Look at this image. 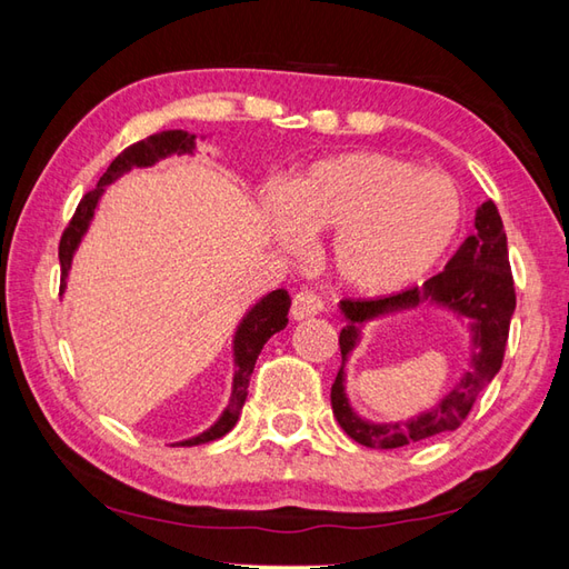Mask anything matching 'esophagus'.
<instances>
[{
	"instance_id": "34e87169",
	"label": "esophagus",
	"mask_w": 569,
	"mask_h": 569,
	"mask_svg": "<svg viewBox=\"0 0 569 569\" xmlns=\"http://www.w3.org/2000/svg\"><path fill=\"white\" fill-rule=\"evenodd\" d=\"M322 310H325V300H322L318 293L300 291V293H296V298H293L291 318H293V320H306V318H312V316H320Z\"/></svg>"
}]
</instances>
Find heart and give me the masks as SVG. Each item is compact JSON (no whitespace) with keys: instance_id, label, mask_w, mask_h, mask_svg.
Instances as JSON below:
<instances>
[{"instance_id":"1","label":"heart","mask_w":569,"mask_h":569,"mask_svg":"<svg viewBox=\"0 0 569 569\" xmlns=\"http://www.w3.org/2000/svg\"><path fill=\"white\" fill-rule=\"evenodd\" d=\"M276 234L303 247L308 234L337 232L332 259L359 293H393L438 263L462 224L450 178L386 153L332 156L308 168L293 196L278 198Z\"/></svg>"}]
</instances>
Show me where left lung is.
Listing matches in <instances>:
<instances>
[{
	"label": "left lung",
	"mask_w": 569,
	"mask_h": 569,
	"mask_svg": "<svg viewBox=\"0 0 569 569\" xmlns=\"http://www.w3.org/2000/svg\"><path fill=\"white\" fill-rule=\"evenodd\" d=\"M422 302H432L452 309L458 317H467L472 330V369L460 380L441 403L410 421L371 423L353 413L343 391V361L358 343L360 325L373 317L412 309ZM340 310L347 325L340 332L342 367L332 383V413L342 430L359 445L393 450V447L428 440L432 435L450 432L462 426L477 396L497 377L503 361V349L509 342L511 316L516 310L513 276L509 263V247L497 204L481 202L475 217V234H469L455 257L447 261L445 271L428 278L422 286L408 291L365 298L340 300Z\"/></svg>",
	"instance_id": "1"
}]
</instances>
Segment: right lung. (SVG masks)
I'll use <instances>...</instances> for the list:
<instances>
[{
  "label": "right lung",
  "instance_id": "add662e5",
  "mask_svg": "<svg viewBox=\"0 0 569 569\" xmlns=\"http://www.w3.org/2000/svg\"><path fill=\"white\" fill-rule=\"evenodd\" d=\"M196 151V134H188L183 129H171V131H161V134H151L143 141L131 143L129 149H124L122 153L107 168L104 176L100 178V183L94 190H90L78 204L76 214H72L70 224L66 227L63 237H60V247H58V259H60V291L66 288V278L70 271L72 257L80 247V241L88 232V227L94 217V210H98V202L102 198L104 188L114 183L117 178H122L124 173H129L131 168H149L153 163H159L161 159H168V156H183V153H192ZM288 310H291V296L283 288L278 291L266 293L257 306H251V310L247 312L241 322L237 325L234 340H232V352H234V379H232V396H229V403L222 410V416L217 418L212 426L196 435L190 440H180L173 445L180 447H192V445H204L212 442L217 438H222L229 430L234 428V422L239 420L241 406L247 401V389H249V379L253 365L261 355L263 345L271 340V335L281 332L288 325Z\"/></svg>",
  "mask_w": 569,
  "mask_h": 569
}]
</instances>
